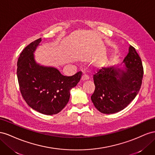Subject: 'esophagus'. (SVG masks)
I'll return each instance as SVG.
<instances>
[{
    "mask_svg": "<svg viewBox=\"0 0 155 155\" xmlns=\"http://www.w3.org/2000/svg\"><path fill=\"white\" fill-rule=\"evenodd\" d=\"M88 79H89V77H88L87 74H83L82 76V78H81L82 81H85L88 80Z\"/></svg>",
    "mask_w": 155,
    "mask_h": 155,
    "instance_id": "1",
    "label": "esophagus"
}]
</instances>
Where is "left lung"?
Masks as SVG:
<instances>
[{
	"instance_id": "8db88e82",
	"label": "left lung",
	"mask_w": 155,
	"mask_h": 155,
	"mask_svg": "<svg viewBox=\"0 0 155 155\" xmlns=\"http://www.w3.org/2000/svg\"><path fill=\"white\" fill-rule=\"evenodd\" d=\"M122 64L125 68H102L94 75L95 89L91 99L101 113L110 114L121 111L140 91L143 68L140 57L132 46L130 45Z\"/></svg>"
}]
</instances>
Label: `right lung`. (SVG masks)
Wrapping results in <instances>:
<instances>
[{
	"label": "right lung",
	"mask_w": 155,
	"mask_h": 155,
	"mask_svg": "<svg viewBox=\"0 0 155 155\" xmlns=\"http://www.w3.org/2000/svg\"><path fill=\"white\" fill-rule=\"evenodd\" d=\"M41 41V38L34 41L21 53L17 79L21 95L30 107L45 115L56 114L68 104L70 90L80 81L82 72L66 77L56 68L37 64L34 52Z\"/></svg>",
	"instance_id": "right-lung-1"
}]
</instances>
